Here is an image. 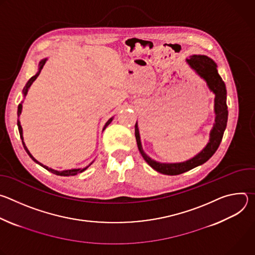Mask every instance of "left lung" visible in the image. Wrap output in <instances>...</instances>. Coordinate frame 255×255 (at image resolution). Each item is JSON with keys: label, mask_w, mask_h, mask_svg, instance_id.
I'll return each instance as SVG.
<instances>
[{"label": "left lung", "mask_w": 255, "mask_h": 255, "mask_svg": "<svg viewBox=\"0 0 255 255\" xmlns=\"http://www.w3.org/2000/svg\"><path fill=\"white\" fill-rule=\"evenodd\" d=\"M187 63L202 79L206 81L210 91L215 94L214 111L216 114V118H215V124L213 126V129L210 132V140L206 145V147L200 153H198L195 157L184 162H177V163L158 162L151 159L146 153L144 152L141 145L137 122L135 124V137L137 141L138 149L142 157L153 169L167 175H176V174L184 173L209 160L212 157V155L216 152L218 147H219L221 140L223 138L224 131L226 129V125H227V119H228V107L226 104L227 91L222 78L219 76V74H218L217 64L213 61V59H211L206 55H192L190 58H187Z\"/></svg>", "instance_id": "obj_1"}]
</instances>
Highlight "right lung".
I'll return each instance as SVG.
<instances>
[{"instance_id": "1", "label": "right lung", "mask_w": 255, "mask_h": 255, "mask_svg": "<svg viewBox=\"0 0 255 255\" xmlns=\"http://www.w3.org/2000/svg\"><path fill=\"white\" fill-rule=\"evenodd\" d=\"M46 60H47V58H44V59H42V60H40V62H39V65H38V71H37V74H36L35 76H33L29 81H28V83L26 84V86L24 87V89H23V95H24V97L27 95V93H28V90H29V88L31 87V85L33 84V82L37 79V77L39 76V74H40V71H41V69H42V67H43V65L45 64V62H46ZM21 112H22V103L21 104H19V106H18V112H17V114H18V118L20 117V115H21ZM113 121V117L112 118H110L109 119L108 121H107V123L105 124V126H104V128H103V131L106 129V127L110 124L111 122ZM17 125H18V129H19V133H20V137H21V139H22V143H23V146H24V149L26 150V152L28 153V155L36 162V163H38L39 165H41L42 167H44L45 169H47L48 171H50V172H52V173H54V174H56V175H60V176H70V175H76V174H78V173H80V172H83L84 170H86L92 163H90L88 166H86V167H84V168H75V169H67V170H55V169H52V168H50V167H48V166H46V165H44V164H42V163H40L38 160H36L33 156H32V154L30 153V151L28 150V148L26 147V145H25V143H24V141H23V130H22V127H21V124H20V120L18 119V122H17Z\"/></svg>"}]
</instances>
